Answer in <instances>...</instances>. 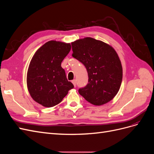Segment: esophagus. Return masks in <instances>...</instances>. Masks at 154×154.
Returning a JSON list of instances; mask_svg holds the SVG:
<instances>
[{"label":"esophagus","mask_w":154,"mask_h":154,"mask_svg":"<svg viewBox=\"0 0 154 154\" xmlns=\"http://www.w3.org/2000/svg\"><path fill=\"white\" fill-rule=\"evenodd\" d=\"M71 82L72 83V84L74 85V86L76 87V80H72Z\"/></svg>","instance_id":"1"}]
</instances>
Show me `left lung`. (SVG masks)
Segmentation results:
<instances>
[{"mask_svg": "<svg viewBox=\"0 0 154 154\" xmlns=\"http://www.w3.org/2000/svg\"><path fill=\"white\" fill-rule=\"evenodd\" d=\"M72 57L87 69L88 83L78 90L94 105H102L112 100L120 88L123 78L122 63L111 45L91 37L71 43Z\"/></svg>", "mask_w": 154, "mask_h": 154, "instance_id": "1", "label": "left lung"}]
</instances>
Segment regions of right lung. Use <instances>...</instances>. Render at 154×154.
Masks as SVG:
<instances>
[{"label": "right lung", "instance_id": "1", "mask_svg": "<svg viewBox=\"0 0 154 154\" xmlns=\"http://www.w3.org/2000/svg\"><path fill=\"white\" fill-rule=\"evenodd\" d=\"M71 49L69 43L51 40L32 57L27 72V86L32 98L41 105H58L74 87L61 66Z\"/></svg>", "mask_w": 154, "mask_h": 154}]
</instances>
